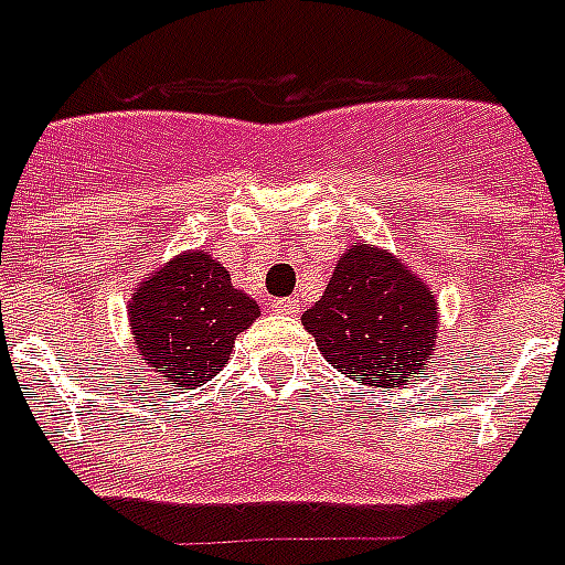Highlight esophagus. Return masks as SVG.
Segmentation results:
<instances>
[{
    "instance_id": "34e87169",
    "label": "esophagus",
    "mask_w": 565,
    "mask_h": 565,
    "mask_svg": "<svg viewBox=\"0 0 565 565\" xmlns=\"http://www.w3.org/2000/svg\"><path fill=\"white\" fill-rule=\"evenodd\" d=\"M269 307H273L275 312H284V316H296V312L301 310V305H298L296 298H275Z\"/></svg>"
}]
</instances>
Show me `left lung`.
I'll use <instances>...</instances> for the list:
<instances>
[{
  "label": "left lung",
  "instance_id": "obj_1",
  "mask_svg": "<svg viewBox=\"0 0 565 565\" xmlns=\"http://www.w3.org/2000/svg\"><path fill=\"white\" fill-rule=\"evenodd\" d=\"M307 333L327 362L371 387L419 382L436 344V298L387 249L355 244L341 255Z\"/></svg>",
  "mask_w": 565,
  "mask_h": 565
}]
</instances>
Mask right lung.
<instances>
[{
	"instance_id": "add662e5",
	"label": "right lung",
	"mask_w": 565,
	"mask_h": 565,
	"mask_svg": "<svg viewBox=\"0 0 565 565\" xmlns=\"http://www.w3.org/2000/svg\"><path fill=\"white\" fill-rule=\"evenodd\" d=\"M258 316V305L203 249L174 255L137 284L129 301L137 355L178 391L221 373L238 333Z\"/></svg>"
}]
</instances>
